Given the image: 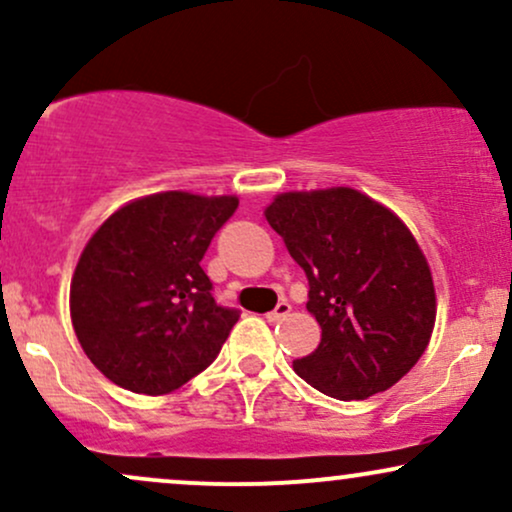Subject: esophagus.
Instances as JSON below:
<instances>
[{"label":"esophagus","mask_w":512,"mask_h":512,"mask_svg":"<svg viewBox=\"0 0 512 512\" xmlns=\"http://www.w3.org/2000/svg\"><path fill=\"white\" fill-rule=\"evenodd\" d=\"M289 313H291V305L286 303V301H281L274 310H269V313L264 315V317H267L269 322H274V320H281V317H286Z\"/></svg>","instance_id":"34e87169"}]
</instances>
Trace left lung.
Returning <instances> with one entry per match:
<instances>
[{
    "instance_id": "obj_1",
    "label": "left lung",
    "mask_w": 512,
    "mask_h": 512,
    "mask_svg": "<svg viewBox=\"0 0 512 512\" xmlns=\"http://www.w3.org/2000/svg\"><path fill=\"white\" fill-rule=\"evenodd\" d=\"M264 219L308 276L305 308L322 330L293 370L344 402L399 383L424 356L438 308L407 223L354 187L281 192Z\"/></svg>"
}]
</instances>
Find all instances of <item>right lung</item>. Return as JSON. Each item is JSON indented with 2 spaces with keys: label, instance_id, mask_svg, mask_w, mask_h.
<instances>
[{
  "label": "right lung",
  "instance_id": "right-lung-1",
  "mask_svg": "<svg viewBox=\"0 0 512 512\" xmlns=\"http://www.w3.org/2000/svg\"><path fill=\"white\" fill-rule=\"evenodd\" d=\"M236 195L170 190L132 199L88 238L69 286L84 354L137 395H168L219 356L238 322L199 267Z\"/></svg>",
  "mask_w": 512,
  "mask_h": 512
}]
</instances>
